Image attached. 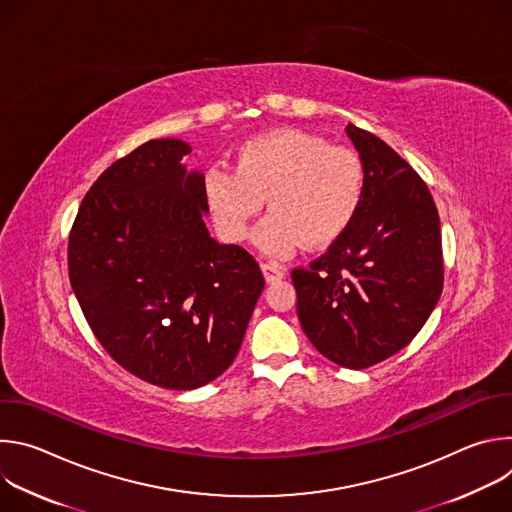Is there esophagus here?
Listing matches in <instances>:
<instances>
[{
	"instance_id": "obj_1",
	"label": "esophagus",
	"mask_w": 512,
	"mask_h": 512,
	"mask_svg": "<svg viewBox=\"0 0 512 512\" xmlns=\"http://www.w3.org/2000/svg\"><path fill=\"white\" fill-rule=\"evenodd\" d=\"M261 271H263L267 283H277L283 277V271L273 263H261Z\"/></svg>"
}]
</instances>
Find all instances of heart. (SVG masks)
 Returning <instances> with one entry per match:
<instances>
[{
    "instance_id": "b5f03b06",
    "label": "heart",
    "mask_w": 512,
    "mask_h": 512,
    "mask_svg": "<svg viewBox=\"0 0 512 512\" xmlns=\"http://www.w3.org/2000/svg\"><path fill=\"white\" fill-rule=\"evenodd\" d=\"M369 172L362 156L300 129H275L241 143L235 170L210 168L204 196L221 235L245 241L263 200L271 210L255 231L257 247L283 259L302 243H336L358 218Z\"/></svg>"
}]
</instances>
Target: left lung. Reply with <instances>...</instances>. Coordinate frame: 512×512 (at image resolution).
I'll return each instance as SVG.
<instances>
[{
	"label": "left lung",
	"mask_w": 512,
	"mask_h": 512,
	"mask_svg": "<svg viewBox=\"0 0 512 512\" xmlns=\"http://www.w3.org/2000/svg\"><path fill=\"white\" fill-rule=\"evenodd\" d=\"M369 186L354 225L310 267L291 271L310 342L346 369H369L405 348L444 289L442 229L421 176L389 145L346 127Z\"/></svg>",
	"instance_id": "obj_1"
}]
</instances>
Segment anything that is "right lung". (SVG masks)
<instances>
[{
  "instance_id": "right-lung-1",
  "label": "right lung",
  "mask_w": 512,
  "mask_h": 512,
  "mask_svg": "<svg viewBox=\"0 0 512 512\" xmlns=\"http://www.w3.org/2000/svg\"><path fill=\"white\" fill-rule=\"evenodd\" d=\"M190 145L150 139L85 194L68 235V277L107 354L172 391L221 377L237 356L265 279L239 245L210 239L204 176Z\"/></svg>"
}]
</instances>
